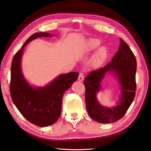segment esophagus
<instances>
[{
    "label": "esophagus",
    "instance_id": "34e87169",
    "mask_svg": "<svg viewBox=\"0 0 151 151\" xmlns=\"http://www.w3.org/2000/svg\"><path fill=\"white\" fill-rule=\"evenodd\" d=\"M78 80L79 81H83L84 80V74L83 72H80L78 77Z\"/></svg>",
    "mask_w": 151,
    "mask_h": 151
}]
</instances>
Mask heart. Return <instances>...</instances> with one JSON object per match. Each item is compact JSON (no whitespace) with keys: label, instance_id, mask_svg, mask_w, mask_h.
Instances as JSON below:
<instances>
[{"label":"heart","instance_id":"1","mask_svg":"<svg viewBox=\"0 0 151 151\" xmlns=\"http://www.w3.org/2000/svg\"><path fill=\"white\" fill-rule=\"evenodd\" d=\"M100 44L99 41L96 39L89 40L85 45V50L86 52H89L93 51L96 48H97ZM107 52L104 47L99 48L96 53L94 54L91 58V64L93 67H96L99 66L104 61L106 58Z\"/></svg>","mask_w":151,"mask_h":151}]
</instances>
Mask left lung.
<instances>
[{
	"label": "left lung",
	"mask_w": 151,
	"mask_h": 151,
	"mask_svg": "<svg viewBox=\"0 0 151 151\" xmlns=\"http://www.w3.org/2000/svg\"><path fill=\"white\" fill-rule=\"evenodd\" d=\"M120 43L119 49L111 62L103 68L91 71L84 81L87 111L91 118L101 123H113L120 120L125 115L135 96L137 60L129 45L121 38ZM108 71L116 73L122 89L120 103L111 109L102 107L95 98L100 89V83Z\"/></svg>",
	"instance_id": "8db88e82"
}]
</instances>
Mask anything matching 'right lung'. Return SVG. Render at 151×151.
I'll return each instance as SVG.
<instances>
[{
  "instance_id": "obj_1",
  "label": "right lung",
  "mask_w": 151,
  "mask_h": 151,
  "mask_svg": "<svg viewBox=\"0 0 151 151\" xmlns=\"http://www.w3.org/2000/svg\"><path fill=\"white\" fill-rule=\"evenodd\" d=\"M48 33L31 35L12 59L11 70L10 94L14 104L26 119L39 127L50 126L60 115L63 93L79 76L73 72L59 76L49 85L35 89L24 79L21 70V60L26 45L33 40L43 36L51 37Z\"/></svg>"
}]
</instances>
